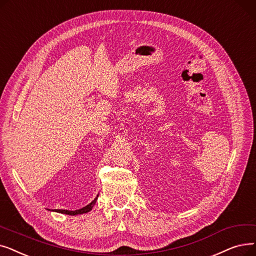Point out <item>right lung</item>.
<instances>
[{"label": "right lung", "mask_w": 256, "mask_h": 256, "mask_svg": "<svg viewBox=\"0 0 256 256\" xmlns=\"http://www.w3.org/2000/svg\"><path fill=\"white\" fill-rule=\"evenodd\" d=\"M98 197L99 194H96V197L90 203L88 204L86 206H84V208H80V210H54L53 212H59V214H70V216H77V214H86L88 212H90L94 208V205L96 204V201L98 200Z\"/></svg>", "instance_id": "right-lung-1"}]
</instances>
